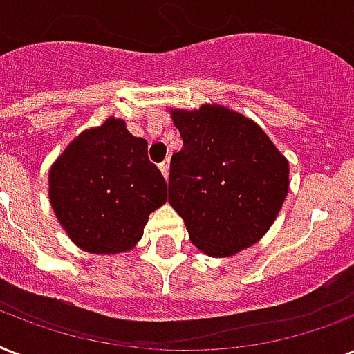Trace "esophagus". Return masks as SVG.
<instances>
[{"label": "esophagus", "mask_w": 354, "mask_h": 354, "mask_svg": "<svg viewBox=\"0 0 354 354\" xmlns=\"http://www.w3.org/2000/svg\"><path fill=\"white\" fill-rule=\"evenodd\" d=\"M169 169H171V163H169V160H165V161H161L160 163V171H161V174H163V178H169Z\"/></svg>", "instance_id": "esophagus-1"}]
</instances>
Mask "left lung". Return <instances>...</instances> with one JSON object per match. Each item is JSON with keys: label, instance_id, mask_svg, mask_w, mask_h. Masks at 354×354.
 Segmentation results:
<instances>
[{"label": "left lung", "instance_id": "left-lung-1", "mask_svg": "<svg viewBox=\"0 0 354 354\" xmlns=\"http://www.w3.org/2000/svg\"><path fill=\"white\" fill-rule=\"evenodd\" d=\"M183 139L171 158L169 204L189 239L230 257L268 232L288 194V160L257 122L222 104L169 110Z\"/></svg>", "mask_w": 354, "mask_h": 354}]
</instances>
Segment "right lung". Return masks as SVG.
Here are the masks:
<instances>
[{
  "label": "right lung",
  "mask_w": 354,
  "mask_h": 354,
  "mask_svg": "<svg viewBox=\"0 0 354 354\" xmlns=\"http://www.w3.org/2000/svg\"><path fill=\"white\" fill-rule=\"evenodd\" d=\"M49 202L60 226L84 252L115 255L143 236L167 202V182L147 156V139L122 119L80 132L49 169Z\"/></svg>",
  "instance_id": "right-lung-1"
}]
</instances>
